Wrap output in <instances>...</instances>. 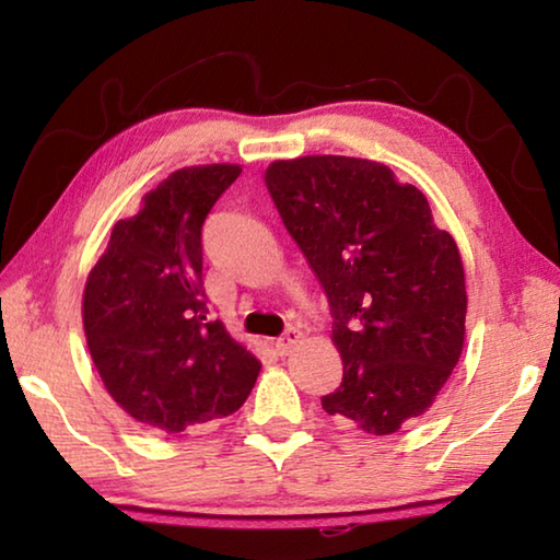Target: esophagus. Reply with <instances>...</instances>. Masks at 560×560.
<instances>
[{"mask_svg": "<svg viewBox=\"0 0 560 560\" xmlns=\"http://www.w3.org/2000/svg\"><path fill=\"white\" fill-rule=\"evenodd\" d=\"M301 330H296V328H289L287 334H283L279 340H277V350L281 355H289L293 348H296L299 343H301Z\"/></svg>", "mask_w": 560, "mask_h": 560, "instance_id": "1", "label": "esophagus"}]
</instances>
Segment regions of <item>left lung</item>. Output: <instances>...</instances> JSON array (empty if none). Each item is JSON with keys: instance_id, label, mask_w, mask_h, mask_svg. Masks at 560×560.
<instances>
[{"instance_id": "left-lung-1", "label": "left lung", "mask_w": 560, "mask_h": 560, "mask_svg": "<svg viewBox=\"0 0 560 560\" xmlns=\"http://www.w3.org/2000/svg\"><path fill=\"white\" fill-rule=\"evenodd\" d=\"M264 183L328 296L343 383L324 410L393 434L430 410L464 348V264L428 197L375 160H273Z\"/></svg>"}]
</instances>
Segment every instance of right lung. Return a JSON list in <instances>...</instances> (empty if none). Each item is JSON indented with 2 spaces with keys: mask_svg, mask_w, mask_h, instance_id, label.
I'll return each instance as SVG.
<instances>
[{
  "mask_svg": "<svg viewBox=\"0 0 560 560\" xmlns=\"http://www.w3.org/2000/svg\"><path fill=\"white\" fill-rule=\"evenodd\" d=\"M242 165L175 170L138 214L113 224L83 289L93 365L122 412L155 434L200 430L240 410L259 358L207 318L202 224Z\"/></svg>",
  "mask_w": 560,
  "mask_h": 560,
  "instance_id": "obj_1",
  "label": "right lung"
}]
</instances>
